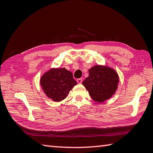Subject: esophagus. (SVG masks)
<instances>
[{"label": "esophagus", "mask_w": 153, "mask_h": 153, "mask_svg": "<svg viewBox=\"0 0 153 153\" xmlns=\"http://www.w3.org/2000/svg\"><path fill=\"white\" fill-rule=\"evenodd\" d=\"M83 82V79L82 78H79L77 79V82L78 83H82Z\"/></svg>", "instance_id": "obj_1"}]
</instances>
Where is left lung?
<instances>
[{"label": "left lung", "instance_id": "1", "mask_svg": "<svg viewBox=\"0 0 153 153\" xmlns=\"http://www.w3.org/2000/svg\"><path fill=\"white\" fill-rule=\"evenodd\" d=\"M89 74V77H86L82 83L95 101L102 102L115 93L119 77L114 70L97 65L91 68Z\"/></svg>", "mask_w": 153, "mask_h": 153}]
</instances>
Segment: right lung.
I'll return each mask as SVG.
<instances>
[{"mask_svg": "<svg viewBox=\"0 0 153 153\" xmlns=\"http://www.w3.org/2000/svg\"><path fill=\"white\" fill-rule=\"evenodd\" d=\"M41 88L48 98L59 102L67 97L77 82L70 71L63 68H53L45 73L40 80Z\"/></svg>", "mask_w": 153, "mask_h": 153, "instance_id": "obj_1", "label": "right lung"}]
</instances>
